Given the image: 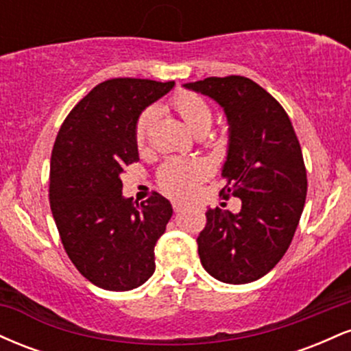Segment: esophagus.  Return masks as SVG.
<instances>
[{"label":"esophagus","mask_w":351,"mask_h":351,"mask_svg":"<svg viewBox=\"0 0 351 351\" xmlns=\"http://www.w3.org/2000/svg\"><path fill=\"white\" fill-rule=\"evenodd\" d=\"M184 208H186V204L181 203V201H173V209H175L176 213H180L181 209H184Z\"/></svg>","instance_id":"1"}]
</instances>
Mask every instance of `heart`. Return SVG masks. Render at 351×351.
Wrapping results in <instances>:
<instances>
[{"label": "heart", "instance_id": "heart-1", "mask_svg": "<svg viewBox=\"0 0 351 351\" xmlns=\"http://www.w3.org/2000/svg\"><path fill=\"white\" fill-rule=\"evenodd\" d=\"M170 107L195 134H204L211 127L213 119H215L208 100L196 92H178L171 97ZM153 119H155V110L147 108L136 120L135 143L138 148H143L147 143ZM209 171H211L209 165L201 158H175L163 163L156 180H158L160 188L170 196L188 198V196L195 195L201 181H204L209 176Z\"/></svg>", "mask_w": 351, "mask_h": 351}]
</instances>
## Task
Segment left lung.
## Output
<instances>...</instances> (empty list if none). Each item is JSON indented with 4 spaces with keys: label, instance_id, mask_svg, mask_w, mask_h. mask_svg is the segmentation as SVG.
Instances as JSON below:
<instances>
[{
    "label": "left lung",
    "instance_id": "obj_1",
    "mask_svg": "<svg viewBox=\"0 0 351 351\" xmlns=\"http://www.w3.org/2000/svg\"><path fill=\"white\" fill-rule=\"evenodd\" d=\"M184 87L215 99L229 122L221 195L241 211L209 208L198 254L208 274L226 284L264 277L287 252L307 198V171L287 112L243 75L208 77Z\"/></svg>",
    "mask_w": 351,
    "mask_h": 351
}]
</instances>
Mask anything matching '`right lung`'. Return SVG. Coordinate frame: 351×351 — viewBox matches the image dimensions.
Returning a JSON list of instances; mask_svg holds the SVG:
<instances>
[{
	"label": "right lung",
	"mask_w": 351,
	"mask_h": 351,
	"mask_svg": "<svg viewBox=\"0 0 351 351\" xmlns=\"http://www.w3.org/2000/svg\"><path fill=\"white\" fill-rule=\"evenodd\" d=\"M171 82L119 77L100 82L69 112L51 155L49 203L67 256L88 282L132 291L155 272V244L173 209L160 193L122 196L120 175L138 162L135 125Z\"/></svg>",
	"instance_id": "1"
}]
</instances>
